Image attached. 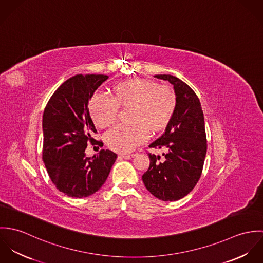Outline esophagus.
<instances>
[{"label": "esophagus", "mask_w": 263, "mask_h": 263, "mask_svg": "<svg viewBox=\"0 0 263 263\" xmlns=\"http://www.w3.org/2000/svg\"><path fill=\"white\" fill-rule=\"evenodd\" d=\"M135 156H136L135 154H130V155H128V154H121V155H119L120 158H123V159H126V160L133 159Z\"/></svg>", "instance_id": "34e87169"}]
</instances>
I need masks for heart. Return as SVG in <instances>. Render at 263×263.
Returning a JSON list of instances; mask_svg holds the SVG:
<instances>
[{
	"mask_svg": "<svg viewBox=\"0 0 263 263\" xmlns=\"http://www.w3.org/2000/svg\"><path fill=\"white\" fill-rule=\"evenodd\" d=\"M111 98L95 94L88 103L94 124L106 128L114 123L118 108H126L127 123L105 135V143L115 152L128 153L144 143L147 132L157 135L171 121L176 109L174 90L149 79H130L113 85Z\"/></svg>",
	"mask_w": 263,
	"mask_h": 263,
	"instance_id": "b5f03b06",
	"label": "heart"
}]
</instances>
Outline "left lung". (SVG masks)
Returning a JSON list of instances; mask_svg holds the SVG:
<instances>
[{
	"mask_svg": "<svg viewBox=\"0 0 263 263\" xmlns=\"http://www.w3.org/2000/svg\"><path fill=\"white\" fill-rule=\"evenodd\" d=\"M155 77L173 85L177 104L165 133L149 146L164 151V158L149 154L150 167L142 179L154 196L174 201L187 195L200 178L206 154L204 117L198 97L186 83L172 75Z\"/></svg>",
	"mask_w": 263,
	"mask_h": 263,
	"instance_id": "1",
	"label": "left lung"
}]
</instances>
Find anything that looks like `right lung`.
Returning a JSON list of instances; mask_svg holds the SVG:
<instances>
[{
  "label": "right lung",
  "mask_w": 263,
  "mask_h": 263,
  "mask_svg": "<svg viewBox=\"0 0 263 263\" xmlns=\"http://www.w3.org/2000/svg\"><path fill=\"white\" fill-rule=\"evenodd\" d=\"M106 75H76L64 82L52 94L42 117V159L47 173L61 192L70 197H87L106 181L117 155L101 150L86 157L88 142L96 133L88 103Z\"/></svg>",
  "instance_id": "obj_1"
}]
</instances>
